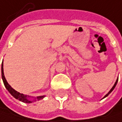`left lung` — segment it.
Returning a JSON list of instances; mask_svg holds the SVG:
<instances>
[{"label": "left lung", "instance_id": "obj_1", "mask_svg": "<svg viewBox=\"0 0 122 122\" xmlns=\"http://www.w3.org/2000/svg\"><path fill=\"white\" fill-rule=\"evenodd\" d=\"M117 81H118V79H117V80H116V83H115V84H114V85H113V87H112V89H111V90H110V92H108V93H107L106 95V96H105V97H103V98H105V97H107V96H108V95H109V94H110V93H111V92H112V91H113V89H114V88H115V87H116V85L117 83Z\"/></svg>", "mask_w": 122, "mask_h": 122}]
</instances>
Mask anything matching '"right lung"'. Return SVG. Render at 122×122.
<instances>
[{"instance_id":"right-lung-1","label":"right lung","mask_w":122,"mask_h":122,"mask_svg":"<svg viewBox=\"0 0 122 122\" xmlns=\"http://www.w3.org/2000/svg\"><path fill=\"white\" fill-rule=\"evenodd\" d=\"M1 71H2V81H3V83H4V85L5 86V87L6 88V89L9 92V93L12 95L15 98H16V99H19V101L22 102L24 103H31L33 102V101H30L29 99H27L26 98V96L23 95L22 93H20L19 92H16V90L10 87V85H9V84L8 83V82L6 81L5 77V75H4V71H3V62L2 63V67H1ZM44 97V96H40V97H37L38 100H39L41 99H43ZM34 101H36V100H34Z\"/></svg>"}]
</instances>
